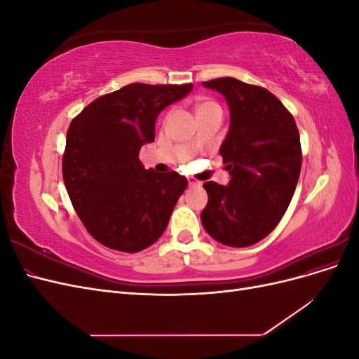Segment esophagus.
I'll return each mask as SVG.
<instances>
[{
    "mask_svg": "<svg viewBox=\"0 0 359 359\" xmlns=\"http://www.w3.org/2000/svg\"><path fill=\"white\" fill-rule=\"evenodd\" d=\"M201 181H198V180H194V178H189V186H191V187H194V186H201Z\"/></svg>",
    "mask_w": 359,
    "mask_h": 359,
    "instance_id": "obj_1",
    "label": "esophagus"
}]
</instances>
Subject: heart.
I'll list each match as a JSON object with an SVG mask.
<instances>
[{"mask_svg": "<svg viewBox=\"0 0 359 359\" xmlns=\"http://www.w3.org/2000/svg\"><path fill=\"white\" fill-rule=\"evenodd\" d=\"M212 106H217L215 103H211V102H201L196 107V111H203V109H208V107H212Z\"/></svg>", "mask_w": 359, "mask_h": 359, "instance_id": "1", "label": "heart"}]
</instances>
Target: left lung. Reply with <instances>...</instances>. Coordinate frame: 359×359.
<instances>
[{
	"instance_id": "1",
	"label": "left lung",
	"mask_w": 359,
	"mask_h": 359,
	"mask_svg": "<svg viewBox=\"0 0 359 359\" xmlns=\"http://www.w3.org/2000/svg\"><path fill=\"white\" fill-rule=\"evenodd\" d=\"M227 102L231 124L220 154L231 181L203 184L201 220L215 241L248 247L276 229L295 193L301 142L295 119L274 94L235 78L202 82Z\"/></svg>"
}]
</instances>
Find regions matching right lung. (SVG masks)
I'll return each instance as SVG.
<instances>
[{
	"mask_svg": "<svg viewBox=\"0 0 359 359\" xmlns=\"http://www.w3.org/2000/svg\"><path fill=\"white\" fill-rule=\"evenodd\" d=\"M193 90L130 83L95 99L67 132L62 178L76 214L94 240L137 253L166 231L187 178L145 169L139 151L154 142L156 119Z\"/></svg>",
	"mask_w": 359,
	"mask_h": 359,
	"instance_id": "1",
	"label": "right lung"
}]
</instances>
